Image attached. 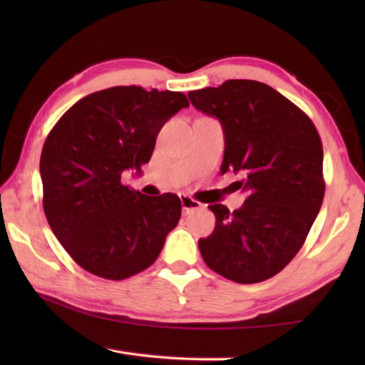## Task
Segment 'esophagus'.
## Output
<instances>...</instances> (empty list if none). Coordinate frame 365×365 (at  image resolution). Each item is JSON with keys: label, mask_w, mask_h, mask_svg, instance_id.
Here are the masks:
<instances>
[{"label": "esophagus", "mask_w": 365, "mask_h": 365, "mask_svg": "<svg viewBox=\"0 0 365 365\" xmlns=\"http://www.w3.org/2000/svg\"><path fill=\"white\" fill-rule=\"evenodd\" d=\"M180 201H182V209L185 214H190L193 211H197V209H201V202H197L196 200H193V197H190L187 195H182Z\"/></svg>", "instance_id": "obj_1"}]
</instances>
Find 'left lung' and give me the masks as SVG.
I'll use <instances>...</instances> for the list:
<instances>
[{
	"label": "left lung",
	"mask_w": 365,
	"mask_h": 365,
	"mask_svg": "<svg viewBox=\"0 0 365 365\" xmlns=\"http://www.w3.org/2000/svg\"><path fill=\"white\" fill-rule=\"evenodd\" d=\"M193 106L219 119L225 137L220 174L235 172L246 193L230 212L211 205L214 232L197 242L209 269L237 283H259L298 255L325 193L322 141L312 120L272 86L227 80L190 91Z\"/></svg>",
	"instance_id": "8db88e82"
}]
</instances>
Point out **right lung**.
<instances>
[{"label":"right lung","mask_w":365,"mask_h":365,"mask_svg":"<svg viewBox=\"0 0 365 365\" xmlns=\"http://www.w3.org/2000/svg\"><path fill=\"white\" fill-rule=\"evenodd\" d=\"M188 108L180 91L113 86L82 98L46 137L40 158L43 209L80 267L123 280L156 261L182 215L174 193L146 196L122 185L150 163L158 133Z\"/></svg>","instance_id":"obj_1"}]
</instances>
